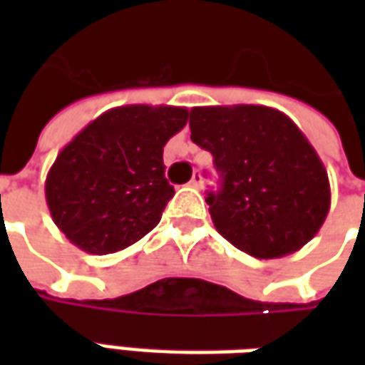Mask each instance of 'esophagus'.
Returning a JSON list of instances; mask_svg holds the SVG:
<instances>
[{
    "mask_svg": "<svg viewBox=\"0 0 365 365\" xmlns=\"http://www.w3.org/2000/svg\"><path fill=\"white\" fill-rule=\"evenodd\" d=\"M191 187H195V190H201V185H203V178H201V174H193V178H191V182H190Z\"/></svg>",
    "mask_w": 365,
    "mask_h": 365,
    "instance_id": "34e87169",
    "label": "esophagus"
}]
</instances>
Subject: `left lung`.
I'll list each match as a JSON object with an SVG mask.
<instances>
[{
	"instance_id": "obj_1",
	"label": "left lung",
	"mask_w": 365,
	"mask_h": 365,
	"mask_svg": "<svg viewBox=\"0 0 365 365\" xmlns=\"http://www.w3.org/2000/svg\"><path fill=\"white\" fill-rule=\"evenodd\" d=\"M190 128L221 174V190L207 203L230 245L272 260L319 232L330 209L329 174L287 115L266 105L193 107Z\"/></svg>"
}]
</instances>
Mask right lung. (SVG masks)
I'll list each match as a JSON object with an SVG mask.
<instances>
[{
	"instance_id": "right-lung-1",
	"label": "right lung",
	"mask_w": 365,
	"mask_h": 365,
	"mask_svg": "<svg viewBox=\"0 0 365 365\" xmlns=\"http://www.w3.org/2000/svg\"><path fill=\"white\" fill-rule=\"evenodd\" d=\"M185 107L123 105L101 113L58 152L44 195L52 221L88 254L135 245L174 197L164 146L187 123Z\"/></svg>"
}]
</instances>
